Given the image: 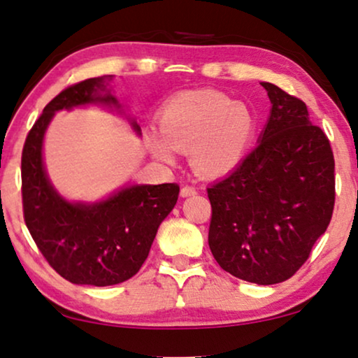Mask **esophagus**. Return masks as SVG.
I'll list each match as a JSON object with an SVG mask.
<instances>
[{
  "instance_id": "1",
  "label": "esophagus",
  "mask_w": 358,
  "mask_h": 358,
  "mask_svg": "<svg viewBox=\"0 0 358 358\" xmlns=\"http://www.w3.org/2000/svg\"><path fill=\"white\" fill-rule=\"evenodd\" d=\"M194 194H197V189H195L194 185H184V187L180 189V195H182V197H189V195Z\"/></svg>"
}]
</instances>
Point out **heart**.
I'll list each match as a JSON object with an SVG mask.
<instances>
[{
  "label": "heart",
  "mask_w": 358,
  "mask_h": 358,
  "mask_svg": "<svg viewBox=\"0 0 358 358\" xmlns=\"http://www.w3.org/2000/svg\"><path fill=\"white\" fill-rule=\"evenodd\" d=\"M163 135L150 131L148 145L163 161L174 146L192 150L194 168L205 176L228 173L244 158L256 131V115L243 102L218 91H187L171 97L159 112Z\"/></svg>",
  "instance_id": "obj_1"
}]
</instances>
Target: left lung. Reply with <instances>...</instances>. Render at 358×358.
Masks as SVG:
<instances>
[{
    "label": "left lung",
    "mask_w": 358,
    "mask_h": 358,
    "mask_svg": "<svg viewBox=\"0 0 358 358\" xmlns=\"http://www.w3.org/2000/svg\"><path fill=\"white\" fill-rule=\"evenodd\" d=\"M272 110L261 141L227 178L207 189L208 246L241 280L285 282L308 261L331 223L334 155L305 102L262 83Z\"/></svg>",
    "instance_id": "8db88e82"
}]
</instances>
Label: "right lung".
Listing matches in <instances>:
<instances>
[{
	"label": "right lung",
	"mask_w": 358,
	"mask_h": 358,
	"mask_svg": "<svg viewBox=\"0 0 358 358\" xmlns=\"http://www.w3.org/2000/svg\"><path fill=\"white\" fill-rule=\"evenodd\" d=\"M107 76L90 78L63 90L29 130L21 158L24 222L50 267L76 285L107 287L140 271L159 224L178 202L179 185H131L94 205L70 203L48 182L42 140L53 114L87 102L117 104ZM135 130L140 127L134 124Z\"/></svg>",
	"instance_id": "right-lung-1"
}]
</instances>
